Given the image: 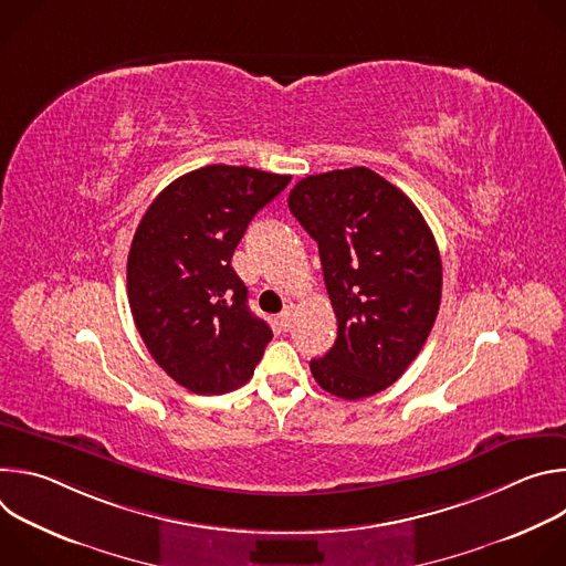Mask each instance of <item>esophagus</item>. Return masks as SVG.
Instances as JSON below:
<instances>
[{
    "instance_id": "esophagus-1",
    "label": "esophagus",
    "mask_w": 566,
    "mask_h": 566,
    "mask_svg": "<svg viewBox=\"0 0 566 566\" xmlns=\"http://www.w3.org/2000/svg\"><path fill=\"white\" fill-rule=\"evenodd\" d=\"M277 325H280L282 332H289V329H291V325H293V308H291V306H286V308L277 315Z\"/></svg>"
}]
</instances>
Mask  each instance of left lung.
Returning a JSON list of instances; mask_svg holds the SVG:
<instances>
[{
  "label": "left lung",
  "instance_id": "8db88e82",
  "mask_svg": "<svg viewBox=\"0 0 566 566\" xmlns=\"http://www.w3.org/2000/svg\"><path fill=\"white\" fill-rule=\"evenodd\" d=\"M289 208L317 241L338 317V338L311 360V374L338 398L374 396L402 376L432 332L443 282L434 234L412 199L369 168L306 177Z\"/></svg>",
  "mask_w": 566,
  "mask_h": 566
}]
</instances>
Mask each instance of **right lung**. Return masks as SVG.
<instances>
[{
    "mask_svg": "<svg viewBox=\"0 0 566 566\" xmlns=\"http://www.w3.org/2000/svg\"><path fill=\"white\" fill-rule=\"evenodd\" d=\"M289 181L244 166H206L160 192L134 232L127 297L136 329L158 367L195 394L249 382L273 338L251 313L230 260L253 217Z\"/></svg>",
    "mask_w": 566,
    "mask_h": 566,
    "instance_id": "1",
    "label": "right lung"
}]
</instances>
